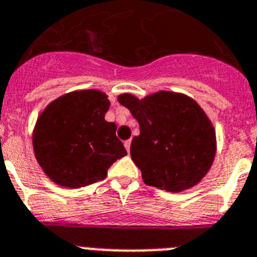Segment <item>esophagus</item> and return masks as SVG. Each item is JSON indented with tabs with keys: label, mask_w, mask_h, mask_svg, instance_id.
Segmentation results:
<instances>
[{
	"label": "esophagus",
	"mask_w": 257,
	"mask_h": 257,
	"mask_svg": "<svg viewBox=\"0 0 257 257\" xmlns=\"http://www.w3.org/2000/svg\"><path fill=\"white\" fill-rule=\"evenodd\" d=\"M130 147H131V140H126V142H124V148H126V151L128 153H130Z\"/></svg>",
	"instance_id": "obj_1"
}]
</instances>
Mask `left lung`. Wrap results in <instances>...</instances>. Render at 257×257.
Instances as JSON below:
<instances>
[{"instance_id": "obj_1", "label": "left lung", "mask_w": 257, "mask_h": 257, "mask_svg": "<svg viewBox=\"0 0 257 257\" xmlns=\"http://www.w3.org/2000/svg\"><path fill=\"white\" fill-rule=\"evenodd\" d=\"M118 101L139 122L130 152L146 185L179 192L200 182L214 160L216 134L192 98L161 91L143 100L124 93Z\"/></svg>"}]
</instances>
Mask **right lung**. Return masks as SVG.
Returning a JSON list of instances; mask_svg holds the SVG:
<instances>
[{"label":"right lung","instance_id":"obj_1","mask_svg":"<svg viewBox=\"0 0 257 257\" xmlns=\"http://www.w3.org/2000/svg\"><path fill=\"white\" fill-rule=\"evenodd\" d=\"M109 105L105 93L87 89L61 96L41 113L35 156L57 185L79 188L102 181L113 162L127 155L115 123L104 118Z\"/></svg>","mask_w":257,"mask_h":257}]
</instances>
